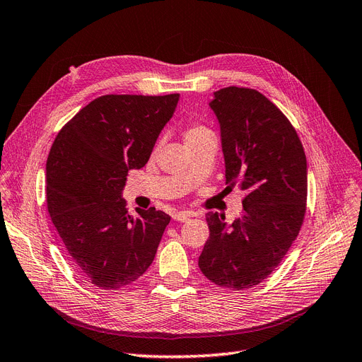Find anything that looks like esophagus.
<instances>
[{
  "mask_svg": "<svg viewBox=\"0 0 362 362\" xmlns=\"http://www.w3.org/2000/svg\"><path fill=\"white\" fill-rule=\"evenodd\" d=\"M192 216L194 215L191 211H177V213H174V215H173V219L177 221V222H186V221H189Z\"/></svg>",
  "mask_w": 362,
  "mask_h": 362,
  "instance_id": "34e87169",
  "label": "esophagus"
}]
</instances>
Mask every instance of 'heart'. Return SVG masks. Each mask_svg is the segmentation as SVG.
<instances>
[{
    "instance_id": "obj_1",
    "label": "heart",
    "mask_w": 362,
    "mask_h": 362,
    "mask_svg": "<svg viewBox=\"0 0 362 362\" xmlns=\"http://www.w3.org/2000/svg\"><path fill=\"white\" fill-rule=\"evenodd\" d=\"M210 129L202 124H188L185 127V131H183V136H185V140L186 143H191L197 139H199L202 136H204L206 132H209Z\"/></svg>"
}]
</instances>
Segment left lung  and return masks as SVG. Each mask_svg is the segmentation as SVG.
I'll list each match as a JSON object with an SVG mask.
<instances>
[{
  "label": "left lung",
  "mask_w": 362,
  "mask_h": 362,
  "mask_svg": "<svg viewBox=\"0 0 362 362\" xmlns=\"http://www.w3.org/2000/svg\"><path fill=\"white\" fill-rule=\"evenodd\" d=\"M221 124L226 189L245 191L230 226L207 213L209 240L199 270L215 285L243 291L259 285L297 238L307 207V163L289 119L261 92L228 86L210 103Z\"/></svg>",
  "instance_id": "left-lung-1"
}]
</instances>
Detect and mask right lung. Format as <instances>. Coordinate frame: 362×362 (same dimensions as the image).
<instances>
[{
	"label": "right lung",
	"mask_w": 362,
	"mask_h": 362,
	"mask_svg": "<svg viewBox=\"0 0 362 362\" xmlns=\"http://www.w3.org/2000/svg\"><path fill=\"white\" fill-rule=\"evenodd\" d=\"M179 101L170 95H103L58 132L46 163L50 219L76 272L104 291H119L153 262L170 216L122 199L128 171L146 165Z\"/></svg>",
	"instance_id": "1"
}]
</instances>
